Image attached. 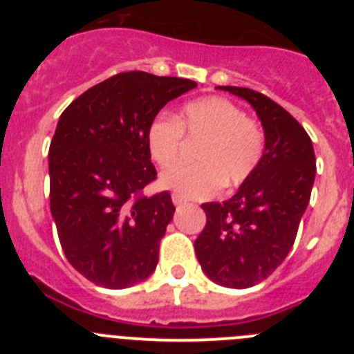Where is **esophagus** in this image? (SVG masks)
<instances>
[{
    "label": "esophagus",
    "mask_w": 354,
    "mask_h": 354,
    "mask_svg": "<svg viewBox=\"0 0 354 354\" xmlns=\"http://www.w3.org/2000/svg\"><path fill=\"white\" fill-rule=\"evenodd\" d=\"M171 202H174V205H183V204H186V200L180 198L179 195H174V196H171Z\"/></svg>",
    "instance_id": "obj_1"
}]
</instances>
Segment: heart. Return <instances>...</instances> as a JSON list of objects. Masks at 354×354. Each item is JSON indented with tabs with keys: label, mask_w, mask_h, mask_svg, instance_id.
Wrapping results in <instances>:
<instances>
[{
	"label": "heart",
	"mask_w": 354,
	"mask_h": 354,
	"mask_svg": "<svg viewBox=\"0 0 354 354\" xmlns=\"http://www.w3.org/2000/svg\"><path fill=\"white\" fill-rule=\"evenodd\" d=\"M183 133L202 138L192 167H174L161 175V186L183 198H207L220 186L237 187L255 171L264 154V133L245 111L225 97L187 102L177 120L161 113L150 120L145 142L150 159L171 167L180 154Z\"/></svg>",
	"instance_id": "heart-1"
}]
</instances>
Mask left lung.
<instances>
[{
	"label": "left lung",
	"mask_w": 354,
	"mask_h": 354,
	"mask_svg": "<svg viewBox=\"0 0 354 354\" xmlns=\"http://www.w3.org/2000/svg\"><path fill=\"white\" fill-rule=\"evenodd\" d=\"M245 99L264 129V154L236 195L207 202V223L195 241L202 271L218 286L248 289L270 277L290 252L310 202L315 154L299 122L264 93L218 86Z\"/></svg>",
	"instance_id": "left-lung-1"
}]
</instances>
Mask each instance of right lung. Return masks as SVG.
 <instances>
[{
    "instance_id": "1",
    "label": "right lung",
    "mask_w": 354,
    "mask_h": 354,
    "mask_svg": "<svg viewBox=\"0 0 354 354\" xmlns=\"http://www.w3.org/2000/svg\"><path fill=\"white\" fill-rule=\"evenodd\" d=\"M192 88V80L122 72L81 93L58 120L51 214L67 261L95 286L126 289L154 273L175 207L168 192L140 195L156 179L147 127Z\"/></svg>"
}]
</instances>
